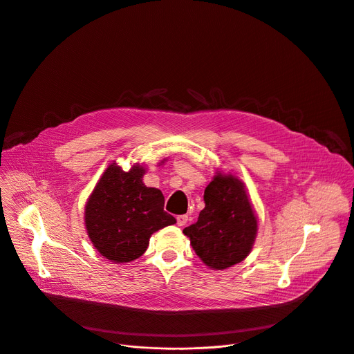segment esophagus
Here are the masks:
<instances>
[{
  "label": "esophagus",
  "mask_w": 354,
  "mask_h": 354,
  "mask_svg": "<svg viewBox=\"0 0 354 354\" xmlns=\"http://www.w3.org/2000/svg\"><path fill=\"white\" fill-rule=\"evenodd\" d=\"M176 222H178V226L186 225V222H187V215H178V216H176Z\"/></svg>",
  "instance_id": "34e87169"
}]
</instances>
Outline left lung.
<instances>
[{"instance_id": "left-lung-1", "label": "left lung", "mask_w": 354, "mask_h": 354, "mask_svg": "<svg viewBox=\"0 0 354 354\" xmlns=\"http://www.w3.org/2000/svg\"><path fill=\"white\" fill-rule=\"evenodd\" d=\"M204 203L197 222L183 229L193 250L211 270L242 263L250 254L259 230L243 180L218 171L204 190Z\"/></svg>"}]
</instances>
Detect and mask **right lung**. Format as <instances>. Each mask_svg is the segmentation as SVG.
Returning a JSON list of instances; mask_svg holds the SVG:
<instances>
[{
	"label": "right lung",
	"mask_w": 354,
	"mask_h": 354,
	"mask_svg": "<svg viewBox=\"0 0 354 354\" xmlns=\"http://www.w3.org/2000/svg\"><path fill=\"white\" fill-rule=\"evenodd\" d=\"M146 171L139 162L124 171L113 161L86 201L84 226L88 239L111 263L135 261L147 250L154 232L176 223L164 211L162 192L143 183Z\"/></svg>",
	"instance_id": "1"
}]
</instances>
